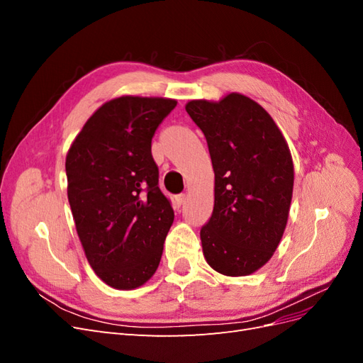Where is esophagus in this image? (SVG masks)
Instances as JSON below:
<instances>
[{"mask_svg":"<svg viewBox=\"0 0 363 363\" xmlns=\"http://www.w3.org/2000/svg\"><path fill=\"white\" fill-rule=\"evenodd\" d=\"M184 199H186V195H184V194H180V195L175 196V203H177V206H179V207H180V206H183Z\"/></svg>","mask_w":363,"mask_h":363,"instance_id":"obj_1","label":"esophagus"}]
</instances>
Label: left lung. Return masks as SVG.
I'll use <instances>...</instances> for the list:
<instances>
[{"mask_svg": "<svg viewBox=\"0 0 363 363\" xmlns=\"http://www.w3.org/2000/svg\"><path fill=\"white\" fill-rule=\"evenodd\" d=\"M186 112L204 133L215 172L213 212L200 232L204 257L224 276H248L271 259L288 223L289 147L269 113L245 95L194 100Z\"/></svg>", "mask_w": 363, "mask_h": 363, "instance_id": "left-lung-1", "label": "left lung"}]
</instances>
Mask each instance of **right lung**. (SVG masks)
Segmentation results:
<instances>
[{
    "mask_svg": "<svg viewBox=\"0 0 363 363\" xmlns=\"http://www.w3.org/2000/svg\"><path fill=\"white\" fill-rule=\"evenodd\" d=\"M168 98L121 96L87 119L68 151V200L86 257L108 286L135 289L156 272L174 221L151 155Z\"/></svg>",
    "mask_w": 363,
    "mask_h": 363,
    "instance_id": "1",
    "label": "right lung"
}]
</instances>
